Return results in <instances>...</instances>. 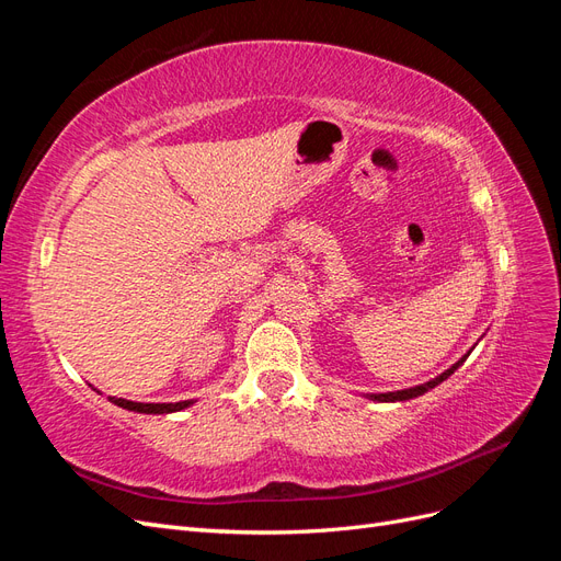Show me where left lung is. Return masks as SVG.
I'll use <instances>...</instances> for the list:
<instances>
[{
    "label": "left lung",
    "instance_id": "8db88e82",
    "mask_svg": "<svg viewBox=\"0 0 561 561\" xmlns=\"http://www.w3.org/2000/svg\"><path fill=\"white\" fill-rule=\"evenodd\" d=\"M468 355H470V351L463 355L461 360L454 363L447 371H443V375L435 377V379H431V381H426V383L414 386V388H404V390H396V393H371V396H369V400H377V402H400V400H412V398H419V396L426 393V390H431V388H435L437 383H443L445 379H449V377L454 375V371L466 363Z\"/></svg>",
    "mask_w": 561,
    "mask_h": 561
}]
</instances>
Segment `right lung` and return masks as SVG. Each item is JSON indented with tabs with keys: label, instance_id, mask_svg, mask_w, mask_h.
<instances>
[{
	"label": "right lung",
	"instance_id": "obj_1",
	"mask_svg": "<svg viewBox=\"0 0 561 561\" xmlns=\"http://www.w3.org/2000/svg\"><path fill=\"white\" fill-rule=\"evenodd\" d=\"M114 404L124 407V410L130 412H140V414H171V412H180L184 407L194 404L192 400H182V402H130L124 398H110Z\"/></svg>",
	"mask_w": 561,
	"mask_h": 561
}]
</instances>
